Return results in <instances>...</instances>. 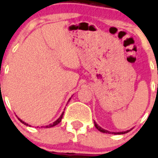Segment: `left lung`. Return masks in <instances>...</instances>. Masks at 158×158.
<instances>
[{
	"instance_id": "left-lung-1",
	"label": "left lung",
	"mask_w": 158,
	"mask_h": 158,
	"mask_svg": "<svg viewBox=\"0 0 158 158\" xmlns=\"http://www.w3.org/2000/svg\"><path fill=\"white\" fill-rule=\"evenodd\" d=\"M94 126H95V127L97 128V129H98V130H99L100 132H104V133H111V134H114V135H117V134H118V135H120V134L127 133V132H129V131H131L132 129H133V128H132V129H129V130H127V131H125V132H109V131L106 130V129H102V128H101V126H98V125H97V122H94Z\"/></svg>"
}]
</instances>
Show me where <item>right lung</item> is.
Instances as JSON below:
<instances>
[{
    "instance_id": "1",
    "label": "right lung",
    "mask_w": 158,
    "mask_h": 158,
    "mask_svg": "<svg viewBox=\"0 0 158 158\" xmlns=\"http://www.w3.org/2000/svg\"><path fill=\"white\" fill-rule=\"evenodd\" d=\"M70 99H71V98H70ZM70 99L69 100V101H70ZM69 101H68V102H69ZM63 115H64V111H63V112H62V114H61V116H60V117H59L58 118H57V120L55 121V122H53L52 124H50V125H48V126H44V128H51V127H53V126H55L56 125H57V124H58V123H60V122H61V119H62V117H63ZM18 118H19V120L20 121V122H21L22 123H23V124H24V125H26V126H29V124H28V123H26V122H23V120H21V119L19 118V117H18ZM42 127H43V126H41V128H42Z\"/></svg>"
}]
</instances>
